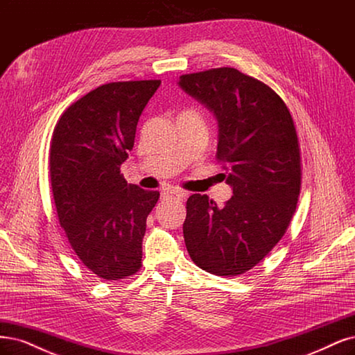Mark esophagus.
<instances>
[{
	"label": "esophagus",
	"instance_id": "esophagus-1",
	"mask_svg": "<svg viewBox=\"0 0 355 355\" xmlns=\"http://www.w3.org/2000/svg\"><path fill=\"white\" fill-rule=\"evenodd\" d=\"M185 197H187V193L182 192V191H172V189L162 191V200H172V198L183 200Z\"/></svg>",
	"mask_w": 355,
	"mask_h": 355
}]
</instances>
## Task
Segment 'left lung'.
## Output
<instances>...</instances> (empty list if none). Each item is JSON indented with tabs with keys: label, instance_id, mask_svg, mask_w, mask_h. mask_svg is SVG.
Segmentation results:
<instances>
[{
	"label": "left lung",
	"instance_id": "8db88e82",
	"mask_svg": "<svg viewBox=\"0 0 355 355\" xmlns=\"http://www.w3.org/2000/svg\"><path fill=\"white\" fill-rule=\"evenodd\" d=\"M179 87L217 120V158L227 162L232 198L187 201L183 238L192 261L218 276H236L264 259L295 213L301 185L294 121L267 85L232 67L180 76Z\"/></svg>",
	"mask_w": 355,
	"mask_h": 355
}]
</instances>
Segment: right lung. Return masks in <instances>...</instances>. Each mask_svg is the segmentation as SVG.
Returning <instances> with one entry per match:
<instances>
[{"mask_svg": "<svg viewBox=\"0 0 355 355\" xmlns=\"http://www.w3.org/2000/svg\"><path fill=\"white\" fill-rule=\"evenodd\" d=\"M160 85H103L70 105L54 129L50 175L60 225L82 264L107 280L138 272L146 217L160 198L120 175Z\"/></svg>", "mask_w": 355, "mask_h": 355, "instance_id": "obj_1", "label": "right lung"}]
</instances>
